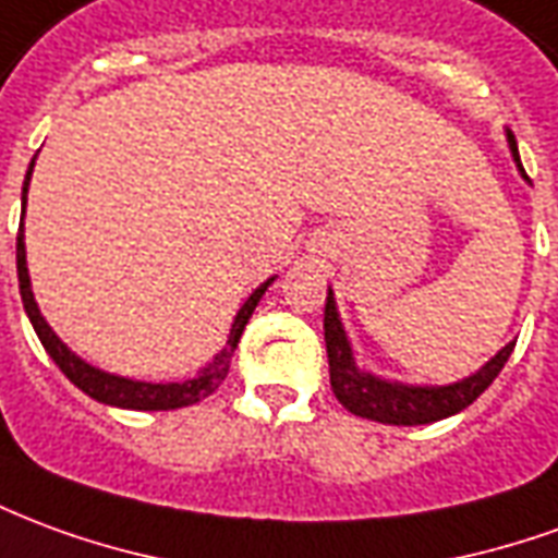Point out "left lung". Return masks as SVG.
Wrapping results in <instances>:
<instances>
[{
    "instance_id": "8db88e82",
    "label": "left lung",
    "mask_w": 558,
    "mask_h": 558,
    "mask_svg": "<svg viewBox=\"0 0 558 558\" xmlns=\"http://www.w3.org/2000/svg\"><path fill=\"white\" fill-rule=\"evenodd\" d=\"M508 146H511V155H514L523 179L529 182L526 170L520 163L517 140L511 137V131H508ZM323 328H326L328 374H331L335 398L352 415L379 421V424H398V427L433 424V421H442L448 415H457L460 410H466L469 403L481 398V391L499 376V371L508 362V355L514 352V340H511L481 371H475L466 379H460V383H451V386H407V383H391V379H383V376L367 374V371H362L355 364L352 343L347 338V331H343L338 304H335V292L331 290L326 295V319H323Z\"/></svg>"
}]
</instances>
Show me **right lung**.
Segmentation results:
<instances>
[{
    "label": "right lung",
    "instance_id": "right-lung-1",
    "mask_svg": "<svg viewBox=\"0 0 558 558\" xmlns=\"http://www.w3.org/2000/svg\"><path fill=\"white\" fill-rule=\"evenodd\" d=\"M32 167H35V158H32L29 170H26V182H23V211H26V194H29V179H32ZM17 280H20V299H23V307L29 314V323L35 328V335L44 343V350L50 352V359L59 364V371L80 388L86 391L92 400L98 403H107V407H122V410H140V412H158V410H182V407H191V403H199L203 398H208L215 388L227 379L230 374V362L232 352L239 347L242 340V331L247 326V319L256 311L259 299L266 295V290L271 287L268 278L266 283H259L251 299L239 307V314L232 319L230 338H227V347L215 355V362L206 364L194 379H184V383H140V379H128V376H116L107 374L101 367L95 364L83 362L77 352H71L59 340L53 328L47 326V319L38 311V302L32 295V283H29V268H26V242H23V223H20L17 232Z\"/></svg>",
    "mask_w": 558,
    "mask_h": 558
}]
</instances>
